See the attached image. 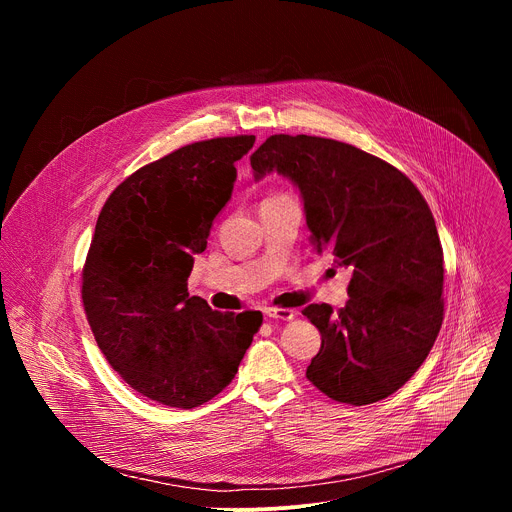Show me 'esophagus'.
<instances>
[{"label":"esophagus","instance_id":"esophagus-1","mask_svg":"<svg viewBox=\"0 0 512 512\" xmlns=\"http://www.w3.org/2000/svg\"><path fill=\"white\" fill-rule=\"evenodd\" d=\"M263 314L273 320H294L296 318V312L287 310V308H265Z\"/></svg>","mask_w":512,"mask_h":512}]
</instances>
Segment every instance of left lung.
I'll return each mask as SVG.
<instances>
[{"label":"left lung","mask_w":512,"mask_h":512,"mask_svg":"<svg viewBox=\"0 0 512 512\" xmlns=\"http://www.w3.org/2000/svg\"><path fill=\"white\" fill-rule=\"evenodd\" d=\"M251 168L255 180L273 172L291 180L314 249L352 271L344 308L302 310L322 334L308 381L350 405L393 395L444 322V251L425 198L391 164L326 137L271 135Z\"/></svg>","instance_id":"obj_1"}]
</instances>
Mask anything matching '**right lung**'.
<instances>
[{
	"mask_svg": "<svg viewBox=\"0 0 512 512\" xmlns=\"http://www.w3.org/2000/svg\"><path fill=\"white\" fill-rule=\"evenodd\" d=\"M253 143L184 145L123 180L99 214L83 269L87 320L119 377L162 405L192 409L221 393L263 322L261 312L223 314L188 296L194 255Z\"/></svg>",
	"mask_w": 512,
	"mask_h": 512,
	"instance_id": "1",
	"label": "right lung"
}]
</instances>
